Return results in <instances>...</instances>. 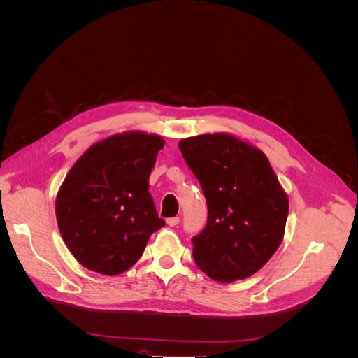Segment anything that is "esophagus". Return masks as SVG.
<instances>
[{
	"label": "esophagus",
	"instance_id": "1",
	"mask_svg": "<svg viewBox=\"0 0 358 358\" xmlns=\"http://www.w3.org/2000/svg\"><path fill=\"white\" fill-rule=\"evenodd\" d=\"M167 224H169L170 227H176V225L179 224V218H178V216H173V218H169V220H167Z\"/></svg>",
	"mask_w": 358,
	"mask_h": 358
}]
</instances>
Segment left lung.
<instances>
[{"mask_svg": "<svg viewBox=\"0 0 358 358\" xmlns=\"http://www.w3.org/2000/svg\"><path fill=\"white\" fill-rule=\"evenodd\" d=\"M179 149L209 212L192 237L194 262L216 282L252 276L278 251L289 208L267 157L229 133L182 138Z\"/></svg>", "mask_w": 358, "mask_h": 358, "instance_id": "obj_1", "label": "left lung"}]
</instances>
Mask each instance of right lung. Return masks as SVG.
Here are the masks:
<instances>
[{"label":"right lung","mask_w":358,"mask_h":358,"mask_svg":"<svg viewBox=\"0 0 358 358\" xmlns=\"http://www.w3.org/2000/svg\"><path fill=\"white\" fill-rule=\"evenodd\" d=\"M164 138L125 131L94 143L74 162L57 194L58 229L73 257L115 276L142 257L158 218L149 176Z\"/></svg>","instance_id":"1"}]
</instances>
